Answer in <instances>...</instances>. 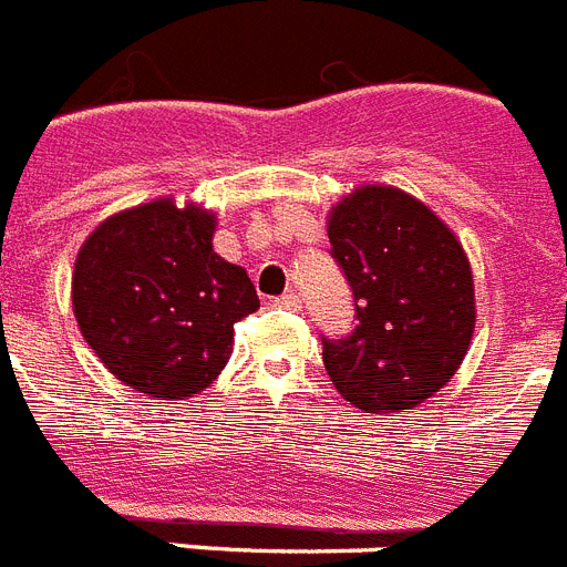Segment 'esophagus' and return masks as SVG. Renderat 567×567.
<instances>
[{
    "label": "esophagus",
    "mask_w": 567,
    "mask_h": 567,
    "mask_svg": "<svg viewBox=\"0 0 567 567\" xmlns=\"http://www.w3.org/2000/svg\"><path fill=\"white\" fill-rule=\"evenodd\" d=\"M274 306L285 308V311H299V308H302V299H299L293 291H288V293H282V297H276Z\"/></svg>",
    "instance_id": "obj_1"
}]
</instances>
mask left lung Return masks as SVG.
I'll return each instance as SVG.
<instances>
[{"instance_id":"left-lung-1","label":"left lung","mask_w":567,"mask_h":567,"mask_svg":"<svg viewBox=\"0 0 567 567\" xmlns=\"http://www.w3.org/2000/svg\"><path fill=\"white\" fill-rule=\"evenodd\" d=\"M328 241L357 311L349 337H322L328 378L363 412L417 406L453 380L473 340L464 247L426 204L386 184L357 187L331 207Z\"/></svg>"}]
</instances>
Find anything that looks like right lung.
<instances>
[{"label": "right lung", "instance_id": "1", "mask_svg": "<svg viewBox=\"0 0 567 567\" xmlns=\"http://www.w3.org/2000/svg\"><path fill=\"white\" fill-rule=\"evenodd\" d=\"M216 216L155 198L100 221L80 247L71 306L100 363L155 401H187L221 374L233 326L259 308L245 268L213 250Z\"/></svg>", "mask_w": 567, "mask_h": 567}]
</instances>
